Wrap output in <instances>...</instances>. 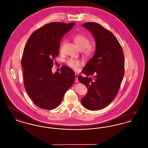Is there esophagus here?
<instances>
[{"mask_svg": "<svg viewBox=\"0 0 148 148\" xmlns=\"http://www.w3.org/2000/svg\"><path fill=\"white\" fill-rule=\"evenodd\" d=\"M79 77V74L77 73H75V82L77 83L78 82V79H77V77Z\"/></svg>", "mask_w": 148, "mask_h": 148, "instance_id": "1", "label": "esophagus"}]
</instances>
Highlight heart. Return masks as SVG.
<instances>
[{
  "label": "heart",
  "instance_id": "1",
  "mask_svg": "<svg viewBox=\"0 0 148 148\" xmlns=\"http://www.w3.org/2000/svg\"><path fill=\"white\" fill-rule=\"evenodd\" d=\"M74 42L81 49H84L85 53L87 55H90L92 53V49L90 46V40L84 35L82 34H77L73 38ZM66 63L67 65L73 69L76 70L79 66L81 65V61L77 59L69 58Z\"/></svg>",
  "mask_w": 148,
  "mask_h": 148
}]
</instances>
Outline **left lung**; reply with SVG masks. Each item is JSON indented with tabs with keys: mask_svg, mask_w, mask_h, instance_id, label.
Listing matches in <instances>:
<instances>
[{
	"mask_svg": "<svg viewBox=\"0 0 148 148\" xmlns=\"http://www.w3.org/2000/svg\"><path fill=\"white\" fill-rule=\"evenodd\" d=\"M83 27L92 33L97 49L82 71L87 77L77 78L88 90L81 102L87 109L97 110L109 105L116 96L124 75V56L119 42L109 30L94 22L85 23Z\"/></svg>",
	"mask_w": 148,
	"mask_h": 148,
	"instance_id": "1",
	"label": "left lung"
}]
</instances>
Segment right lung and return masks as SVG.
Segmentation results:
<instances>
[{"label":"right lung","instance_id":"1","mask_svg":"<svg viewBox=\"0 0 148 148\" xmlns=\"http://www.w3.org/2000/svg\"><path fill=\"white\" fill-rule=\"evenodd\" d=\"M74 24H45L32 34L25 45L21 62L24 87L34 104L42 109L56 108L74 83L75 75L69 67L62 66L60 73L51 71L60 40Z\"/></svg>","mask_w":148,"mask_h":148}]
</instances>
